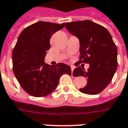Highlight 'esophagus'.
<instances>
[{
  "label": "esophagus",
  "mask_w": 128,
  "mask_h": 128,
  "mask_svg": "<svg viewBox=\"0 0 128 128\" xmlns=\"http://www.w3.org/2000/svg\"><path fill=\"white\" fill-rule=\"evenodd\" d=\"M74 70V66H71V71H72V74H73V71Z\"/></svg>",
  "instance_id": "obj_1"
}]
</instances>
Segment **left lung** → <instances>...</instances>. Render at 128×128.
Wrapping results in <instances>:
<instances>
[{"instance_id":"left-lung-1","label":"left lung","mask_w":128,"mask_h":128,"mask_svg":"<svg viewBox=\"0 0 128 128\" xmlns=\"http://www.w3.org/2000/svg\"><path fill=\"white\" fill-rule=\"evenodd\" d=\"M65 27L80 42L78 63L90 66L87 71L83 67L74 70V77L87 78V84L80 91L90 95L100 93L111 82L117 70L118 50L111 34L104 27L88 20L66 23Z\"/></svg>"}]
</instances>
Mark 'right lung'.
<instances>
[{
	"mask_svg": "<svg viewBox=\"0 0 128 128\" xmlns=\"http://www.w3.org/2000/svg\"><path fill=\"white\" fill-rule=\"evenodd\" d=\"M64 23L40 21L20 33L12 52L13 71L21 87L34 97H42L56 89L62 74L71 75V68L64 63L50 66L44 62L50 40Z\"/></svg>",
	"mask_w": 128,
	"mask_h": 128,
	"instance_id": "add662e5",
	"label": "right lung"
}]
</instances>
